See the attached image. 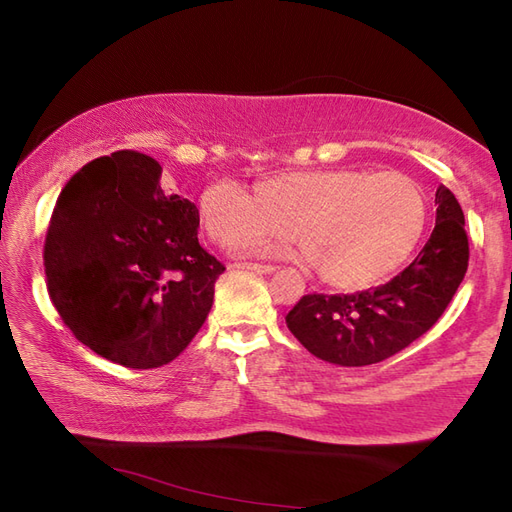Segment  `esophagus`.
<instances>
[{
	"label": "esophagus",
	"mask_w": 512,
	"mask_h": 512,
	"mask_svg": "<svg viewBox=\"0 0 512 512\" xmlns=\"http://www.w3.org/2000/svg\"><path fill=\"white\" fill-rule=\"evenodd\" d=\"M237 268H244V270H250V273H259V275H270L277 270L270 264H237Z\"/></svg>",
	"instance_id": "34e87169"
}]
</instances>
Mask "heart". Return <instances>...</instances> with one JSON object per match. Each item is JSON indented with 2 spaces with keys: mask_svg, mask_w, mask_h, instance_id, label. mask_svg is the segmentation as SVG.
Segmentation results:
<instances>
[{
  "mask_svg": "<svg viewBox=\"0 0 512 512\" xmlns=\"http://www.w3.org/2000/svg\"><path fill=\"white\" fill-rule=\"evenodd\" d=\"M427 195L402 171H288L250 193L217 180L200 198L204 231L222 246L286 255V239H255L299 231L319 277L334 288L374 286L407 262L427 226Z\"/></svg>",
  "mask_w": 512,
  "mask_h": 512,
  "instance_id": "heart-1",
  "label": "heart"
}]
</instances>
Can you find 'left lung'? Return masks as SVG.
I'll return each instance as SVG.
<instances>
[{"label": "left lung", "mask_w": 512, "mask_h": 512, "mask_svg": "<svg viewBox=\"0 0 512 512\" xmlns=\"http://www.w3.org/2000/svg\"><path fill=\"white\" fill-rule=\"evenodd\" d=\"M436 226L418 257L387 284L354 295H306L286 314L310 354L341 367L380 363L433 328L469 266V237L455 195L440 184Z\"/></svg>", "instance_id": "1"}]
</instances>
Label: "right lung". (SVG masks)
<instances>
[{"instance_id": "right-lung-1", "label": "right lung", "mask_w": 512, "mask_h": 512, "mask_svg": "<svg viewBox=\"0 0 512 512\" xmlns=\"http://www.w3.org/2000/svg\"><path fill=\"white\" fill-rule=\"evenodd\" d=\"M160 178L158 160L132 149L88 162L61 189L43 246L63 323L132 369L167 365L191 343L224 273L198 242L195 204Z\"/></svg>"}]
</instances>
